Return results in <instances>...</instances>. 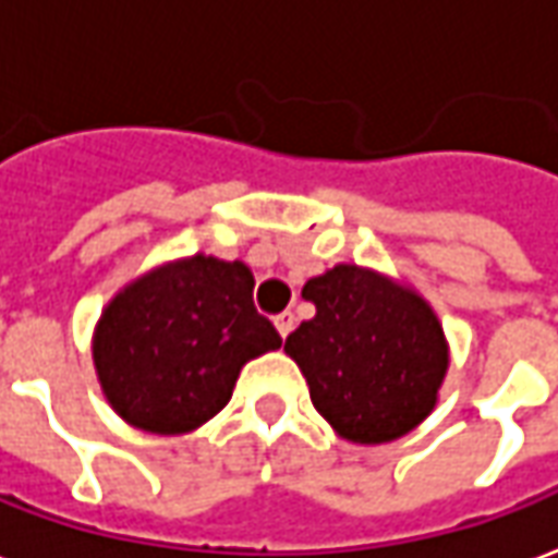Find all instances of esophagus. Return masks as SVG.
Masks as SVG:
<instances>
[{"label": "esophagus", "instance_id": "obj_1", "mask_svg": "<svg viewBox=\"0 0 558 558\" xmlns=\"http://www.w3.org/2000/svg\"><path fill=\"white\" fill-rule=\"evenodd\" d=\"M275 326H278L280 338H287V335L295 329V314H292V311H283V314H278V317H275Z\"/></svg>", "mask_w": 558, "mask_h": 558}]
</instances>
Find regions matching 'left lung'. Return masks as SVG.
I'll list each match as a JSON object with an SVG mask.
<instances>
[{"instance_id": "left-lung-1", "label": "left lung", "mask_w": 558, "mask_h": 558, "mask_svg": "<svg viewBox=\"0 0 558 558\" xmlns=\"http://www.w3.org/2000/svg\"><path fill=\"white\" fill-rule=\"evenodd\" d=\"M302 295L317 314L283 350L305 374L319 416L356 444L396 441L420 426L450 365L426 299L360 266L329 268Z\"/></svg>"}]
</instances>
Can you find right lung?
Masks as SVG:
<instances>
[{"instance_id": "obj_1", "label": "right lung", "mask_w": 558, "mask_h": 558, "mask_svg": "<svg viewBox=\"0 0 558 558\" xmlns=\"http://www.w3.org/2000/svg\"><path fill=\"white\" fill-rule=\"evenodd\" d=\"M244 263L196 253L126 283L93 335L108 404L130 426L184 435L220 414L244 362L278 350Z\"/></svg>"}]
</instances>
